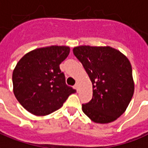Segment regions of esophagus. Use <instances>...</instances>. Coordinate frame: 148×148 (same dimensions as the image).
I'll return each instance as SVG.
<instances>
[{
	"instance_id": "obj_1",
	"label": "esophagus",
	"mask_w": 148,
	"mask_h": 148,
	"mask_svg": "<svg viewBox=\"0 0 148 148\" xmlns=\"http://www.w3.org/2000/svg\"><path fill=\"white\" fill-rule=\"evenodd\" d=\"M74 88H76V90H78V88H79V84H78V82H77L76 84H75V85H74Z\"/></svg>"
}]
</instances>
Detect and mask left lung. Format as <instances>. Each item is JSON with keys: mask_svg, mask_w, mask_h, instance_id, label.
I'll list each match as a JSON object with an SVG mask.
<instances>
[{"mask_svg": "<svg viewBox=\"0 0 148 148\" xmlns=\"http://www.w3.org/2000/svg\"><path fill=\"white\" fill-rule=\"evenodd\" d=\"M73 52L92 83V98L82 104L83 112L96 123L115 121L125 111L134 92L130 60L109 46L82 45Z\"/></svg>", "mask_w": 148, "mask_h": 148, "instance_id": "1", "label": "left lung"}]
</instances>
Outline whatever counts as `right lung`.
Returning a JSON list of instances; mask_svg holds the SVG:
<instances>
[{"label":"right lung","instance_id":"add662e5","mask_svg":"<svg viewBox=\"0 0 148 148\" xmlns=\"http://www.w3.org/2000/svg\"><path fill=\"white\" fill-rule=\"evenodd\" d=\"M70 53L67 46L40 48L21 58L13 71V92L29 113L45 116L63 106L76 90L66 84L60 64Z\"/></svg>","mask_w":148,"mask_h":148}]
</instances>
